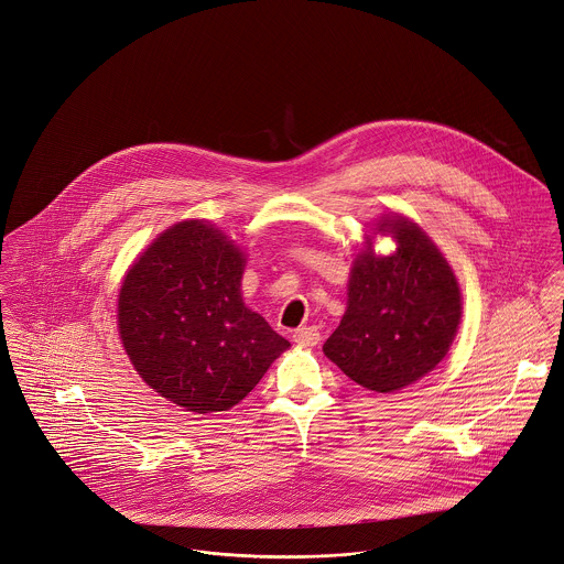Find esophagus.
I'll return each instance as SVG.
<instances>
[{
	"instance_id": "34e87169",
	"label": "esophagus",
	"mask_w": 564,
	"mask_h": 564,
	"mask_svg": "<svg viewBox=\"0 0 564 564\" xmlns=\"http://www.w3.org/2000/svg\"><path fill=\"white\" fill-rule=\"evenodd\" d=\"M292 339L301 346H316L318 339H321V334H318L316 327H301L292 334Z\"/></svg>"
}]
</instances>
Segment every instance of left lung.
<instances>
[{
  "label": "left lung",
  "instance_id": "8db88e82",
  "mask_svg": "<svg viewBox=\"0 0 564 564\" xmlns=\"http://www.w3.org/2000/svg\"><path fill=\"white\" fill-rule=\"evenodd\" d=\"M397 250L357 252L346 312L325 341V355L355 383L397 392L432 372L447 355L462 318L457 279L438 246L412 220L394 214L377 223Z\"/></svg>",
  "mask_w": 564,
  "mask_h": 564
}]
</instances>
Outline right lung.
I'll list each match as a JSON object with an SVG mask.
<instances>
[{
    "mask_svg": "<svg viewBox=\"0 0 564 564\" xmlns=\"http://www.w3.org/2000/svg\"><path fill=\"white\" fill-rule=\"evenodd\" d=\"M246 254L205 220L163 230L130 265L119 339L141 379L187 412L237 405L290 346L241 301Z\"/></svg>",
    "mask_w": 564,
    "mask_h": 564,
    "instance_id": "obj_1",
    "label": "right lung"
}]
</instances>
